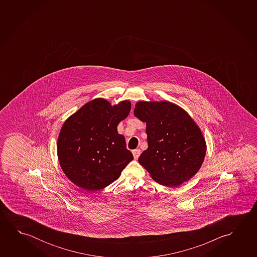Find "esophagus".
I'll return each mask as SVG.
<instances>
[{"mask_svg": "<svg viewBox=\"0 0 257 257\" xmlns=\"http://www.w3.org/2000/svg\"><path fill=\"white\" fill-rule=\"evenodd\" d=\"M141 153H142V152H141V150H139V149H136L135 151H133V154H134L135 160H137L139 158Z\"/></svg>", "mask_w": 257, "mask_h": 257, "instance_id": "34e87169", "label": "esophagus"}]
</instances>
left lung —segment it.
Wrapping results in <instances>:
<instances>
[{"mask_svg":"<svg viewBox=\"0 0 257 257\" xmlns=\"http://www.w3.org/2000/svg\"><path fill=\"white\" fill-rule=\"evenodd\" d=\"M135 115L146 122L148 149L139 163L160 185L177 187L194 177L206 153L202 132L171 102H137Z\"/></svg>","mask_w":257,"mask_h":257,"instance_id":"8db88e82","label":"left lung"}]
</instances>
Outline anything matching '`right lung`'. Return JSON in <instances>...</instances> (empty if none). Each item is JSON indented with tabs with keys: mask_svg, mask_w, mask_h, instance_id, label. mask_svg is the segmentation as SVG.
<instances>
[{
	"mask_svg": "<svg viewBox=\"0 0 257 257\" xmlns=\"http://www.w3.org/2000/svg\"><path fill=\"white\" fill-rule=\"evenodd\" d=\"M128 100L111 105L104 98L85 104L64 122L57 143V155L66 177L80 188L94 192L118 179L134 160L125 139L117 133L128 116Z\"/></svg>",
	"mask_w": 257,
	"mask_h": 257,
	"instance_id": "obj_1",
	"label": "right lung"
}]
</instances>
